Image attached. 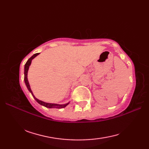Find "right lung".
Instances as JSON below:
<instances>
[{
  "instance_id": "right-lung-1",
  "label": "right lung",
  "mask_w": 149,
  "mask_h": 149,
  "mask_svg": "<svg viewBox=\"0 0 149 149\" xmlns=\"http://www.w3.org/2000/svg\"><path fill=\"white\" fill-rule=\"evenodd\" d=\"M40 53H36V54H34L33 56H32L31 57V58L27 60V61L26 62V64H25L24 66V81H25V84H26V86L28 90L29 91V92L32 94V95L33 97V98L34 99L36 100V102L38 103H39L40 105L45 106L46 107H48V108H58V109H60V108H64L66 106L68 105V104L70 103L68 102L66 104H54V103H47V102H43V101L40 100L39 99H38L37 98L35 97V96L34 95V94L33 93L32 90L31 89V87H30V85L29 83V81H28L27 79V73H28V70H29V66L31 64V62H32V60L34 58H36V57L39 55Z\"/></svg>"
}]
</instances>
